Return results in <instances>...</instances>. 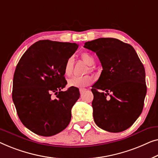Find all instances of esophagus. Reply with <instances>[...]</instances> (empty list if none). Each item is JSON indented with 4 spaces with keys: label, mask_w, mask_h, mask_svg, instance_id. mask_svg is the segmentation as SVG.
<instances>
[{
    "label": "esophagus",
    "mask_w": 158,
    "mask_h": 158,
    "mask_svg": "<svg viewBox=\"0 0 158 158\" xmlns=\"http://www.w3.org/2000/svg\"><path fill=\"white\" fill-rule=\"evenodd\" d=\"M86 91V89H79V92H80V94H82V93H83L84 92H85Z\"/></svg>",
    "instance_id": "obj_1"
}]
</instances>
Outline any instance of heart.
Listing matches in <instances>:
<instances>
[{
    "mask_svg": "<svg viewBox=\"0 0 158 158\" xmlns=\"http://www.w3.org/2000/svg\"><path fill=\"white\" fill-rule=\"evenodd\" d=\"M81 59L84 63L88 66H92L94 64L95 60L92 55L87 52H83L81 54ZM73 69H74V59L72 57L69 58L66 61L64 66V74L66 76H71L72 74ZM89 70L92 71V68L89 67ZM94 81V78L89 75H86L84 77H74L69 79L68 84L69 86L76 88H84L90 84H92Z\"/></svg>",
    "mask_w": 158,
    "mask_h": 158,
    "instance_id": "b5f03b06",
    "label": "heart"
}]
</instances>
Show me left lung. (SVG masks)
<instances>
[{
	"instance_id": "obj_1",
	"label": "left lung",
	"mask_w": 158,
	"mask_h": 158,
	"mask_svg": "<svg viewBox=\"0 0 158 158\" xmlns=\"http://www.w3.org/2000/svg\"><path fill=\"white\" fill-rule=\"evenodd\" d=\"M84 47L96 53L103 68L92 89L95 123L108 132H123L143 111L147 93L143 64L132 46L117 39L99 38Z\"/></svg>"
}]
</instances>
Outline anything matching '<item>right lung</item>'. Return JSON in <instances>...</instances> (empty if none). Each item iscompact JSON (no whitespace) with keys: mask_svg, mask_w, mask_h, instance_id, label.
<instances>
[{"mask_svg":"<svg viewBox=\"0 0 158 158\" xmlns=\"http://www.w3.org/2000/svg\"><path fill=\"white\" fill-rule=\"evenodd\" d=\"M77 48L74 43L42 40L31 46L17 64L13 101L20 120L35 134L53 136L70 123L79 91L72 86L61 89L67 84L66 61Z\"/></svg>","mask_w":158,"mask_h":158,"instance_id":"obj_1","label":"right lung"}]
</instances>
